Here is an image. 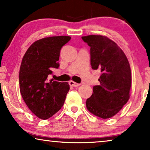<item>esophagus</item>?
Returning <instances> with one entry per match:
<instances>
[{
    "label": "esophagus",
    "instance_id": "34e87169",
    "mask_svg": "<svg viewBox=\"0 0 150 150\" xmlns=\"http://www.w3.org/2000/svg\"><path fill=\"white\" fill-rule=\"evenodd\" d=\"M69 85H70V86H71V87H79V86L81 85V84L76 83H75L74 81H69Z\"/></svg>",
    "mask_w": 150,
    "mask_h": 150
}]
</instances>
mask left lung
Instances as JSON below:
<instances>
[{
    "instance_id": "left-lung-1",
    "label": "left lung",
    "mask_w": 150,
    "mask_h": 150,
    "mask_svg": "<svg viewBox=\"0 0 150 150\" xmlns=\"http://www.w3.org/2000/svg\"><path fill=\"white\" fill-rule=\"evenodd\" d=\"M82 39L90 46L91 68L101 71L98 79L100 85L93 87L86 106L98 117L110 118L130 98L132 83L130 63L122 49L107 37L90 35Z\"/></svg>"
}]
</instances>
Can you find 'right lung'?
Returning a JSON list of instances; mask_svg holds the SVG:
<instances>
[{
	"mask_svg": "<svg viewBox=\"0 0 150 150\" xmlns=\"http://www.w3.org/2000/svg\"><path fill=\"white\" fill-rule=\"evenodd\" d=\"M69 36H54L38 41L26 50L19 73L20 91L33 113L47 120L63 106L69 85L66 82L48 80L52 68H58L60 50Z\"/></svg>",
	"mask_w": 150,
	"mask_h": 150,
	"instance_id": "right-lung-1",
	"label": "right lung"
}]
</instances>
